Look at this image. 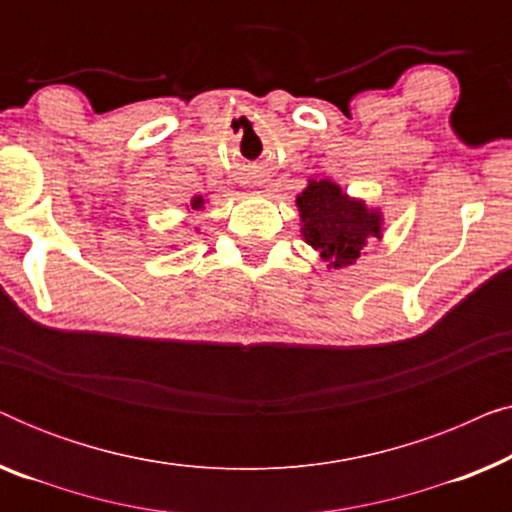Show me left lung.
I'll return each instance as SVG.
<instances>
[{
    "label": "left lung",
    "instance_id": "left-lung-1",
    "mask_svg": "<svg viewBox=\"0 0 512 512\" xmlns=\"http://www.w3.org/2000/svg\"><path fill=\"white\" fill-rule=\"evenodd\" d=\"M296 205L305 242L333 270L354 265L370 237H382V214L363 200L349 198L331 179H310Z\"/></svg>",
    "mask_w": 512,
    "mask_h": 512
}]
</instances>
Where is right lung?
<instances>
[{
    "label": "right lung",
    "instance_id": "obj_1",
    "mask_svg": "<svg viewBox=\"0 0 512 512\" xmlns=\"http://www.w3.org/2000/svg\"><path fill=\"white\" fill-rule=\"evenodd\" d=\"M202 205H205V200H202V195H198V198L191 200V209H202Z\"/></svg>",
    "mask_w": 512,
    "mask_h": 512
}]
</instances>
